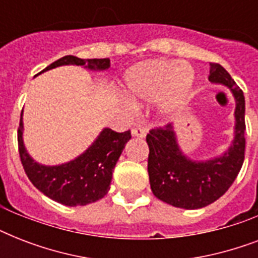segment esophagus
<instances>
[{"mask_svg":"<svg viewBox=\"0 0 258 258\" xmlns=\"http://www.w3.org/2000/svg\"><path fill=\"white\" fill-rule=\"evenodd\" d=\"M131 134H133V137L145 138L146 134H147V128L143 127L142 124H137V125H134V128L131 130Z\"/></svg>","mask_w":258,"mask_h":258,"instance_id":"esophagus-1","label":"esophagus"}]
</instances>
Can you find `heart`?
Here are the masks:
<instances>
[{
  "mask_svg": "<svg viewBox=\"0 0 258 258\" xmlns=\"http://www.w3.org/2000/svg\"><path fill=\"white\" fill-rule=\"evenodd\" d=\"M123 82L125 96L133 103L159 96V109L167 113L188 95L194 83V71L186 62L150 60L130 68Z\"/></svg>",
  "mask_w": 258,
  "mask_h": 258,
  "instance_id": "b5f03b06",
  "label": "heart"
}]
</instances>
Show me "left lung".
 <instances>
[{
  "instance_id": "1",
  "label": "left lung",
  "mask_w": 258,
  "mask_h": 258,
  "mask_svg": "<svg viewBox=\"0 0 258 258\" xmlns=\"http://www.w3.org/2000/svg\"><path fill=\"white\" fill-rule=\"evenodd\" d=\"M209 82L228 87L234 109V138L229 149L218 157L194 161L180 150L174 125L154 128L147 134L149 176L158 200L180 209H201L222 197L238 175L245 154V97L228 71L210 64Z\"/></svg>"
}]
</instances>
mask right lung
Returning a JSON list of instances; mask_svg holds the SVG:
<instances>
[{
  "instance_id": "right-lung-1",
  "label": "right lung",
  "mask_w": 258,
  "mask_h": 258,
  "mask_svg": "<svg viewBox=\"0 0 258 258\" xmlns=\"http://www.w3.org/2000/svg\"><path fill=\"white\" fill-rule=\"evenodd\" d=\"M61 66L84 67L89 71H105L109 68V58H79L64 56L52 62L45 71ZM38 74V75H40ZM22 112L18 127V151L26 175L34 187L48 198L66 206H84L101 200L108 192L112 171L117 159L131 139V133H115L103 128L93 143L75 159L61 165L45 166L30 157L24 145Z\"/></svg>"
}]
</instances>
